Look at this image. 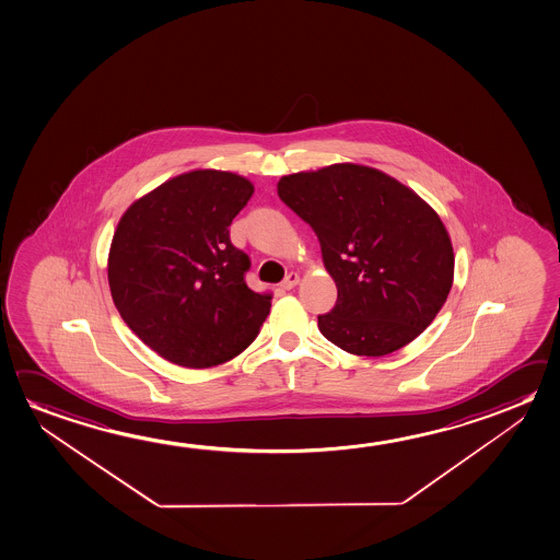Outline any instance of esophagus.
I'll return each instance as SVG.
<instances>
[{"label": "esophagus", "instance_id": "obj_1", "mask_svg": "<svg viewBox=\"0 0 560 560\" xmlns=\"http://www.w3.org/2000/svg\"><path fill=\"white\" fill-rule=\"evenodd\" d=\"M298 282H300V275L298 272H290V275L285 276L284 280H282V284H280V288L282 290H292V288H295L298 285Z\"/></svg>", "mask_w": 560, "mask_h": 560}]
</instances>
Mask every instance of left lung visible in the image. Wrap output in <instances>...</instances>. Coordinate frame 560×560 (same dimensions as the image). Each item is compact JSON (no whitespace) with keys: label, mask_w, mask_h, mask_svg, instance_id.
<instances>
[{"label":"left lung","mask_w":560,"mask_h":560,"mask_svg":"<svg viewBox=\"0 0 560 560\" xmlns=\"http://www.w3.org/2000/svg\"><path fill=\"white\" fill-rule=\"evenodd\" d=\"M278 196L310 223L337 305L323 337L355 355L390 354L444 307L453 284L452 240L432 206L387 173L335 163L278 180Z\"/></svg>","instance_id":"8db88e82"}]
</instances>
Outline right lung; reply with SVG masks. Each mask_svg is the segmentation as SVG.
I'll list each match as a JSON object with an SVG mask.
<instances>
[{
    "label": "right lung",
    "mask_w": 560,
    "mask_h": 560,
    "mask_svg": "<svg viewBox=\"0 0 560 560\" xmlns=\"http://www.w3.org/2000/svg\"><path fill=\"white\" fill-rule=\"evenodd\" d=\"M253 192L249 178L230 171H188L138 198L116 225L113 302L133 335L171 364L230 362L267 319L272 295L245 284L250 260L228 230Z\"/></svg>",
    "instance_id": "right-lung-1"
}]
</instances>
